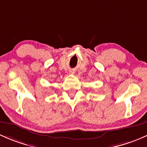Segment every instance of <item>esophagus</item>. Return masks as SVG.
<instances>
[{"instance_id":"1","label":"esophagus","mask_w":147,"mask_h":147,"mask_svg":"<svg viewBox=\"0 0 147 147\" xmlns=\"http://www.w3.org/2000/svg\"><path fill=\"white\" fill-rule=\"evenodd\" d=\"M72 73H74V72H72Z\"/></svg>"}]
</instances>
